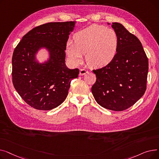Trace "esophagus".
Returning a JSON list of instances; mask_svg holds the SVG:
<instances>
[{
    "instance_id": "esophagus-1",
    "label": "esophagus",
    "mask_w": 159,
    "mask_h": 159,
    "mask_svg": "<svg viewBox=\"0 0 159 159\" xmlns=\"http://www.w3.org/2000/svg\"><path fill=\"white\" fill-rule=\"evenodd\" d=\"M87 73H88V71H86L84 69H80V75H84Z\"/></svg>"
}]
</instances>
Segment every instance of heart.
Segmentation results:
<instances>
[{"label": "heart", "instance_id": "1", "mask_svg": "<svg viewBox=\"0 0 159 159\" xmlns=\"http://www.w3.org/2000/svg\"><path fill=\"white\" fill-rule=\"evenodd\" d=\"M75 41L69 39L66 52L70 61L77 64L86 54L88 64L93 68H102L110 64L118 51L119 38L115 30L93 24L77 32Z\"/></svg>", "mask_w": 159, "mask_h": 159}]
</instances>
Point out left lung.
Instances as JSON below:
<instances>
[{"instance_id": "8db88e82", "label": "left lung", "mask_w": 159, "mask_h": 159, "mask_svg": "<svg viewBox=\"0 0 159 159\" xmlns=\"http://www.w3.org/2000/svg\"><path fill=\"white\" fill-rule=\"evenodd\" d=\"M111 27L118 35V51L110 64L93 70L97 80L91 92L100 106L110 110L123 111L145 93L148 59L136 36L120 23L113 22Z\"/></svg>"}]
</instances>
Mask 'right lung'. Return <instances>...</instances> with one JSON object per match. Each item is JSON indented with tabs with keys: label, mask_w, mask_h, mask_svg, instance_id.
<instances>
[{
	"label": "right lung",
	"mask_w": 159,
	"mask_h": 159,
	"mask_svg": "<svg viewBox=\"0 0 159 159\" xmlns=\"http://www.w3.org/2000/svg\"><path fill=\"white\" fill-rule=\"evenodd\" d=\"M75 21L49 22L35 27L25 35L12 57L14 88L24 101L37 110H50L66 98L78 68L66 66V46ZM46 48L48 59L40 63L36 55Z\"/></svg>",
	"instance_id": "add662e5"
}]
</instances>
